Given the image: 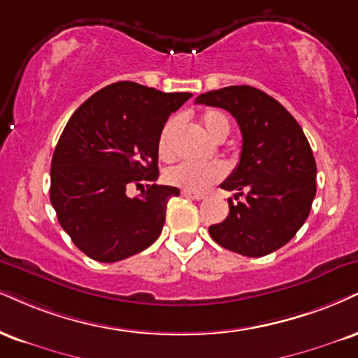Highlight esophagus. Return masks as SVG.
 I'll use <instances>...</instances> for the list:
<instances>
[{"instance_id": "esophagus-1", "label": "esophagus", "mask_w": 358, "mask_h": 358, "mask_svg": "<svg viewBox=\"0 0 358 358\" xmlns=\"http://www.w3.org/2000/svg\"><path fill=\"white\" fill-rule=\"evenodd\" d=\"M182 195L192 198V200H203L205 198L203 193H193V192H187V190H183Z\"/></svg>"}]
</instances>
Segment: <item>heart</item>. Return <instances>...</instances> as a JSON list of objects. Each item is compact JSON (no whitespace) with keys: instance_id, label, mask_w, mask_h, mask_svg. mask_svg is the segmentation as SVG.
Masks as SVG:
<instances>
[{"instance_id":"1","label":"heart","mask_w":358,"mask_h":358,"mask_svg":"<svg viewBox=\"0 0 358 358\" xmlns=\"http://www.w3.org/2000/svg\"><path fill=\"white\" fill-rule=\"evenodd\" d=\"M201 124L213 140L222 141L225 140L228 133H230V122H228L227 115H223L218 110H208L201 115ZM176 128V120H168L163 124L160 135H158V155L162 160H170L173 155V145H171V136ZM225 166L220 162H210V163H192L182 162L178 165L170 166L165 171V180L168 185L182 188V190L200 193L206 190L210 185L217 183L225 176Z\"/></svg>"}]
</instances>
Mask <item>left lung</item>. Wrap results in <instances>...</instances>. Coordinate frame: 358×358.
<instances>
[{"instance_id":"1","label":"left lung","mask_w":358,"mask_h":358,"mask_svg":"<svg viewBox=\"0 0 358 358\" xmlns=\"http://www.w3.org/2000/svg\"><path fill=\"white\" fill-rule=\"evenodd\" d=\"M195 103L230 111L242 131L240 162L220 187L230 213L208 228L218 245L245 257H264L294 238L317 193V165L296 120L275 98L253 86H227Z\"/></svg>"}]
</instances>
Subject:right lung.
<instances>
[{
    "label": "right lung",
    "mask_w": 358,
    "mask_h": 358,
    "mask_svg": "<svg viewBox=\"0 0 358 358\" xmlns=\"http://www.w3.org/2000/svg\"><path fill=\"white\" fill-rule=\"evenodd\" d=\"M190 96L118 81L90 96L68 120L51 160L50 200L59 225L85 255L113 264L160 236L168 200L180 190L155 183L158 135ZM130 184L144 189L135 199L126 195Z\"/></svg>",
    "instance_id": "1"
}]
</instances>
